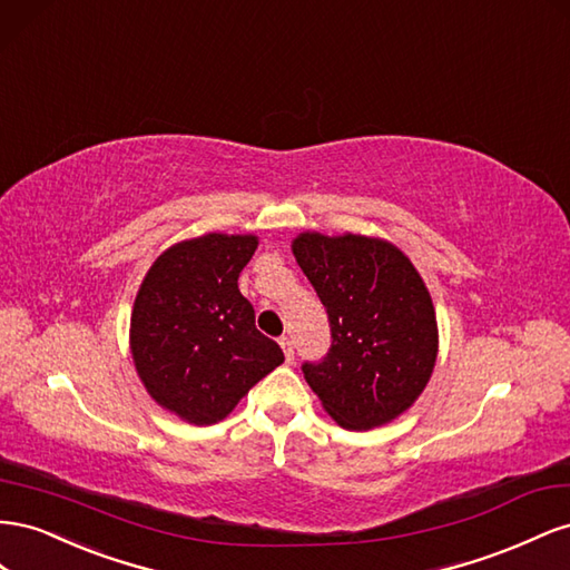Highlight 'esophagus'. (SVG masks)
I'll list each match as a JSON object with an SVG mask.
<instances>
[{"mask_svg":"<svg viewBox=\"0 0 570 570\" xmlns=\"http://www.w3.org/2000/svg\"><path fill=\"white\" fill-rule=\"evenodd\" d=\"M279 344H282V348H284L286 363H294V357H296V353H294V341H291L288 336H282V338H279Z\"/></svg>","mask_w":570,"mask_h":570,"instance_id":"obj_1","label":"esophagus"}]
</instances>
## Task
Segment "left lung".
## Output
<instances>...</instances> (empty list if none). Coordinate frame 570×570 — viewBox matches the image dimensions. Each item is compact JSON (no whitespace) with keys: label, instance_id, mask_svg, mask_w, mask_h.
I'll return each instance as SVG.
<instances>
[{"label":"left lung","instance_id":"1","mask_svg":"<svg viewBox=\"0 0 570 570\" xmlns=\"http://www.w3.org/2000/svg\"><path fill=\"white\" fill-rule=\"evenodd\" d=\"M327 307L332 348L303 375L344 430H372L405 413L428 386L439 351L422 276L394 243L303 232L291 243Z\"/></svg>","mask_w":570,"mask_h":570}]
</instances>
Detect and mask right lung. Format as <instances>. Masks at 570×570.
<instances>
[{
    "instance_id": "right-lung-1",
    "label": "right lung",
    "mask_w": 570,
    "mask_h": 570,
    "mask_svg": "<svg viewBox=\"0 0 570 570\" xmlns=\"http://www.w3.org/2000/svg\"><path fill=\"white\" fill-rule=\"evenodd\" d=\"M253 234H205L174 243L145 274L131 313V355L145 392L190 425H215L274 367L276 341L255 330L238 274Z\"/></svg>"
}]
</instances>
